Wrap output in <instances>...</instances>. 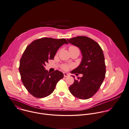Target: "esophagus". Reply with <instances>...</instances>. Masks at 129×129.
Masks as SVG:
<instances>
[{"instance_id":"obj_1","label":"esophagus","mask_w":129,"mask_h":129,"mask_svg":"<svg viewBox=\"0 0 129 129\" xmlns=\"http://www.w3.org/2000/svg\"><path fill=\"white\" fill-rule=\"evenodd\" d=\"M63 74H64V76L65 77H67L69 76V74H68V73H66V72H64Z\"/></svg>"}]
</instances>
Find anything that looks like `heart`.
Instances as JSON below:
<instances>
[{"label": "heart", "instance_id": "heart-1", "mask_svg": "<svg viewBox=\"0 0 129 129\" xmlns=\"http://www.w3.org/2000/svg\"><path fill=\"white\" fill-rule=\"evenodd\" d=\"M69 50H78V49L75 47V46H71L69 47ZM69 68V66L68 65H66V64H64V65H63L62 66V68L64 70H68Z\"/></svg>", "mask_w": 129, "mask_h": 129}]
</instances>
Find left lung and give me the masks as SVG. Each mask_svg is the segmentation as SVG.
Instances as JSON below:
<instances>
[{"label": "left lung", "mask_w": 129, "mask_h": 129, "mask_svg": "<svg viewBox=\"0 0 129 129\" xmlns=\"http://www.w3.org/2000/svg\"><path fill=\"white\" fill-rule=\"evenodd\" d=\"M67 40L80 49L82 56L79 66L71 73L82 74L83 76L78 77V80L74 79L69 90L78 99H88L98 91L105 78L106 70L103 51L97 42L85 36H78Z\"/></svg>", "instance_id": "1"}]
</instances>
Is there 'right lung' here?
<instances>
[{"instance_id":"1","label":"right lung","mask_w":129,"mask_h":129,"mask_svg":"<svg viewBox=\"0 0 129 129\" xmlns=\"http://www.w3.org/2000/svg\"><path fill=\"white\" fill-rule=\"evenodd\" d=\"M65 39L43 38L32 42L24 51L19 62V71L22 83L34 97L43 98L51 94L57 82L64 77L58 70L50 73L44 67L49 60H53Z\"/></svg>"}]
</instances>
